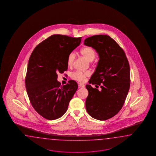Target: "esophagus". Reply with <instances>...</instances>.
I'll return each instance as SVG.
<instances>
[{
    "instance_id": "34e87169",
    "label": "esophagus",
    "mask_w": 156,
    "mask_h": 156,
    "mask_svg": "<svg viewBox=\"0 0 156 156\" xmlns=\"http://www.w3.org/2000/svg\"><path fill=\"white\" fill-rule=\"evenodd\" d=\"M79 87L80 88H84L85 87V85L83 84V83H79Z\"/></svg>"
}]
</instances>
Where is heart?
I'll use <instances>...</instances> for the list:
<instances>
[{
	"label": "heart",
	"mask_w": 156,
	"mask_h": 156,
	"mask_svg": "<svg viewBox=\"0 0 156 156\" xmlns=\"http://www.w3.org/2000/svg\"><path fill=\"white\" fill-rule=\"evenodd\" d=\"M80 54L89 62H92L94 60L96 55V51L94 48L90 46H85L82 48L80 50ZM75 58V54L73 52L70 53L67 58V66L69 67L73 66ZM90 72L88 71H76L72 74V78L73 80L79 82H84L87 77L90 76Z\"/></svg>",
	"instance_id": "1"
}]
</instances>
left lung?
Masks as SVG:
<instances>
[{
	"mask_svg": "<svg viewBox=\"0 0 156 156\" xmlns=\"http://www.w3.org/2000/svg\"><path fill=\"white\" fill-rule=\"evenodd\" d=\"M84 45L99 55L95 72L89 82L100 86L98 90L86 85L88 96L86 108L88 114L99 120L112 118L120 111L128 94L130 70L123 49L108 35H94L85 39Z\"/></svg>",
	"mask_w": 156,
	"mask_h": 156,
	"instance_id": "1",
	"label": "left lung"
}]
</instances>
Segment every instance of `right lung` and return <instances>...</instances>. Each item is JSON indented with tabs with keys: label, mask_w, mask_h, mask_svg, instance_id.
Segmentation results:
<instances>
[{
	"label": "right lung",
	"mask_w": 156,
	"mask_h": 156,
	"mask_svg": "<svg viewBox=\"0 0 156 156\" xmlns=\"http://www.w3.org/2000/svg\"><path fill=\"white\" fill-rule=\"evenodd\" d=\"M81 38L52 35L36 46L30 57L26 90L32 107L46 119L62 117L78 89L76 81L70 80L62 86L57 78L58 73L68 69V56L80 45Z\"/></svg>",
	"instance_id": "1"
}]
</instances>
